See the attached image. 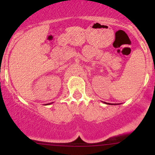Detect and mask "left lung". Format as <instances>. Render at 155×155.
I'll return each instance as SVG.
<instances>
[{
  "instance_id": "left-lung-1",
  "label": "left lung",
  "mask_w": 155,
  "mask_h": 155,
  "mask_svg": "<svg viewBox=\"0 0 155 155\" xmlns=\"http://www.w3.org/2000/svg\"><path fill=\"white\" fill-rule=\"evenodd\" d=\"M105 104H107V103H105ZM112 105H113V104H112Z\"/></svg>"
}]
</instances>
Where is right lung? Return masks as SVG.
I'll list each match as a JSON object with an SVG mask.
<instances>
[{
  "label": "right lung",
  "mask_w": 155,
  "mask_h": 155,
  "mask_svg": "<svg viewBox=\"0 0 155 155\" xmlns=\"http://www.w3.org/2000/svg\"><path fill=\"white\" fill-rule=\"evenodd\" d=\"M46 105H47V104H46Z\"/></svg>",
  "instance_id": "add662e5"
}]
</instances>
